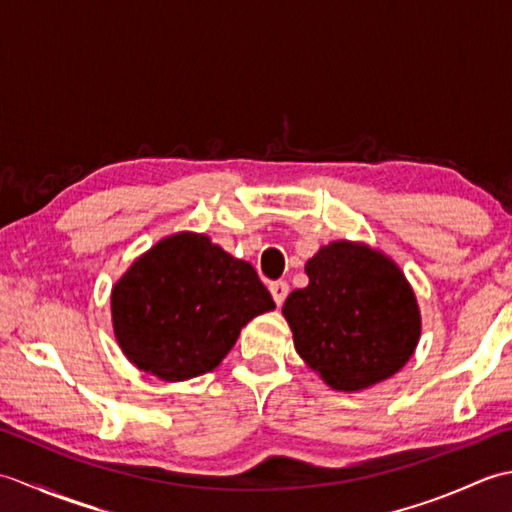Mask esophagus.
<instances>
[{"label":"esophagus","instance_id":"34e87169","mask_svg":"<svg viewBox=\"0 0 512 512\" xmlns=\"http://www.w3.org/2000/svg\"><path fill=\"white\" fill-rule=\"evenodd\" d=\"M270 295H273L277 306H281V303H284L286 297H288V284H286V281H273V284H270Z\"/></svg>","mask_w":512,"mask_h":512}]
</instances>
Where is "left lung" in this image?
I'll return each mask as SVG.
<instances>
[{
	"instance_id": "obj_1",
	"label": "left lung",
	"mask_w": 512,
	"mask_h": 512,
	"mask_svg": "<svg viewBox=\"0 0 512 512\" xmlns=\"http://www.w3.org/2000/svg\"><path fill=\"white\" fill-rule=\"evenodd\" d=\"M284 317L297 354L336 391H361L407 365L422 317L405 273L380 250L339 239L306 262Z\"/></svg>"
}]
</instances>
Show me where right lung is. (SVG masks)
Masks as SVG:
<instances>
[{
    "label": "right lung",
    "mask_w": 512,
    "mask_h": 512,
    "mask_svg": "<svg viewBox=\"0 0 512 512\" xmlns=\"http://www.w3.org/2000/svg\"><path fill=\"white\" fill-rule=\"evenodd\" d=\"M273 308L253 266L189 231L162 237L112 288L118 347L169 383L211 372L244 325Z\"/></svg>",
    "instance_id": "right-lung-1"
}]
</instances>
